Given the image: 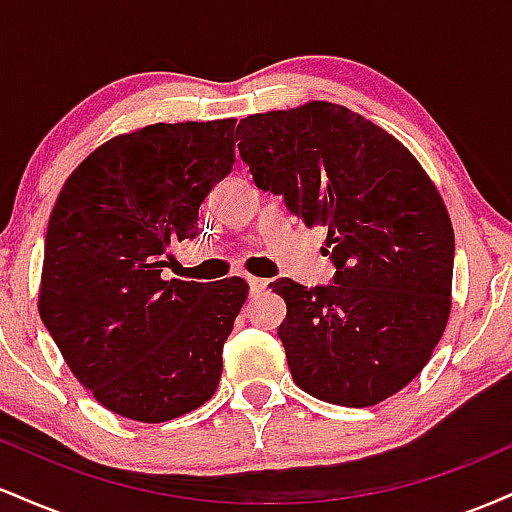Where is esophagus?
Instances as JSON below:
<instances>
[{
	"instance_id": "1",
	"label": "esophagus",
	"mask_w": 512,
	"mask_h": 512,
	"mask_svg": "<svg viewBox=\"0 0 512 512\" xmlns=\"http://www.w3.org/2000/svg\"><path fill=\"white\" fill-rule=\"evenodd\" d=\"M248 284H250V291L252 293H260V291L267 289L269 281L267 279H260V276H248Z\"/></svg>"
}]
</instances>
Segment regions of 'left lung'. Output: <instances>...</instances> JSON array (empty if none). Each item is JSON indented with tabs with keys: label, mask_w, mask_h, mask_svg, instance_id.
Here are the masks:
<instances>
[{
	"label": "left lung",
	"mask_w": 512,
	"mask_h": 512,
	"mask_svg": "<svg viewBox=\"0 0 512 512\" xmlns=\"http://www.w3.org/2000/svg\"><path fill=\"white\" fill-rule=\"evenodd\" d=\"M240 158L305 226L327 228L330 286L276 279L293 383L373 407L426 366L450 317L455 233L421 163L383 127L313 101L240 120Z\"/></svg>",
	"instance_id": "left-lung-1"
}]
</instances>
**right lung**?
<instances>
[{
    "mask_svg": "<svg viewBox=\"0 0 512 512\" xmlns=\"http://www.w3.org/2000/svg\"><path fill=\"white\" fill-rule=\"evenodd\" d=\"M233 132L231 117L120 134L79 163L52 207L40 317L74 378L125 419H178L219 387L248 284L161 272L170 245L197 236L199 204L231 173Z\"/></svg>",
    "mask_w": 512,
    "mask_h": 512,
    "instance_id": "right-lung-1",
    "label": "right lung"
}]
</instances>
